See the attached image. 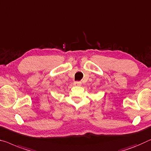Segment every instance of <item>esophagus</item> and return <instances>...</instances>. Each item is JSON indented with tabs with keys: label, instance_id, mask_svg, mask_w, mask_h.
I'll return each instance as SVG.
<instances>
[{
	"label": "esophagus",
	"instance_id": "1",
	"mask_svg": "<svg viewBox=\"0 0 151 151\" xmlns=\"http://www.w3.org/2000/svg\"><path fill=\"white\" fill-rule=\"evenodd\" d=\"M73 84H74V86H81V84H82V82H78V81H76V82H74Z\"/></svg>",
	"mask_w": 151,
	"mask_h": 151
}]
</instances>
